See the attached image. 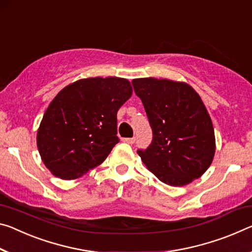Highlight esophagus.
<instances>
[{
  "label": "esophagus",
  "mask_w": 252,
  "mask_h": 252,
  "mask_svg": "<svg viewBox=\"0 0 252 252\" xmlns=\"http://www.w3.org/2000/svg\"><path fill=\"white\" fill-rule=\"evenodd\" d=\"M123 141L129 143V145H133V143L135 142V138L132 137V138H125L123 139Z\"/></svg>",
  "instance_id": "obj_1"
}]
</instances>
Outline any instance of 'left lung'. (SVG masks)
<instances>
[{
    "label": "left lung",
    "mask_w": 252,
    "mask_h": 252,
    "mask_svg": "<svg viewBox=\"0 0 252 252\" xmlns=\"http://www.w3.org/2000/svg\"><path fill=\"white\" fill-rule=\"evenodd\" d=\"M147 113L153 140L137 153L159 181L184 186L209 168L215 153L212 121L189 85L168 79H133Z\"/></svg>",
    "instance_id": "left-lung-1"
}]
</instances>
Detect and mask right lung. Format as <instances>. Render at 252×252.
<instances>
[{
    "label": "right lung",
    "instance_id": "right-lung-1",
    "mask_svg": "<svg viewBox=\"0 0 252 252\" xmlns=\"http://www.w3.org/2000/svg\"><path fill=\"white\" fill-rule=\"evenodd\" d=\"M131 94L130 82L119 77L79 79L59 92L37 134L47 168L62 179H75L101 165L120 141L117 113Z\"/></svg>",
    "mask_w": 252,
    "mask_h": 252
}]
</instances>
